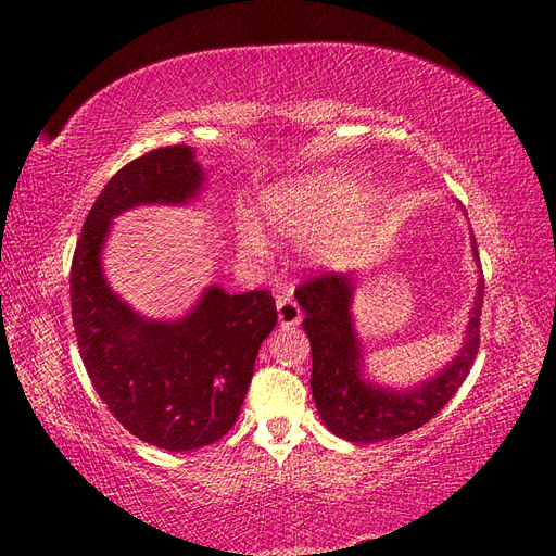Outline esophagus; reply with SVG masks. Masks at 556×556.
<instances>
[{
  "label": "esophagus",
  "instance_id": "34e87169",
  "mask_svg": "<svg viewBox=\"0 0 556 556\" xmlns=\"http://www.w3.org/2000/svg\"><path fill=\"white\" fill-rule=\"evenodd\" d=\"M277 315H279V323L281 327H291V325H299L301 323V308L299 303L293 301L291 296H279L277 299Z\"/></svg>",
  "mask_w": 556,
  "mask_h": 556
}]
</instances>
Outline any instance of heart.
Here are the masks:
<instances>
[{
  "mask_svg": "<svg viewBox=\"0 0 556 556\" xmlns=\"http://www.w3.org/2000/svg\"><path fill=\"white\" fill-rule=\"evenodd\" d=\"M377 215L372 193L358 191L341 172H308L267 186L253 205L251 224H243L241 241L263 251L267 231L293 243L308 241L311 263L339 267L368 241Z\"/></svg>",
  "mask_w": 556,
  "mask_h": 556,
  "instance_id": "1",
  "label": "heart"
}]
</instances>
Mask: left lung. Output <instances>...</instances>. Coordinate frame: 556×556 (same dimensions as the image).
<instances>
[{"label": "left lung", "mask_w": 556, "mask_h": 556, "mask_svg": "<svg viewBox=\"0 0 556 556\" xmlns=\"http://www.w3.org/2000/svg\"><path fill=\"white\" fill-rule=\"evenodd\" d=\"M473 257H478L476 236L470 233ZM358 279L351 275H323L299 287L296 299L305 313L303 329L311 339V389L317 413L329 432L346 442L375 444L392 440L437 416L446 401L464 384L480 346L482 269L476 287L473 308L468 313L464 344L434 377L406 389L382 387L365 377L363 344L356 332L351 305Z\"/></svg>", "instance_id": "1"}]
</instances>
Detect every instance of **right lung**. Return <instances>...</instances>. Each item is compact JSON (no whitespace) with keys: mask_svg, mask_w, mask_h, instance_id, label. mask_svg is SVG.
<instances>
[{"mask_svg":"<svg viewBox=\"0 0 556 556\" xmlns=\"http://www.w3.org/2000/svg\"><path fill=\"white\" fill-rule=\"evenodd\" d=\"M205 179L188 146L128 162L90 207L71 263V317L92 387L128 432L167 452H191L231 430L260 344L277 325L275 299L212 285L179 320H150L114 293L102 251L116 215L188 205Z\"/></svg>","mask_w":556,"mask_h":556,"instance_id":"obj_1","label":"right lung"}]
</instances>
